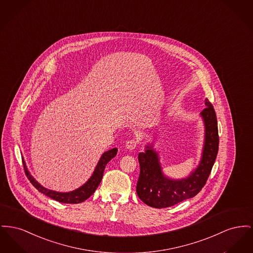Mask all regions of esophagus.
I'll use <instances>...</instances> for the list:
<instances>
[{
    "instance_id": "esophagus-1",
    "label": "esophagus",
    "mask_w": 253,
    "mask_h": 253,
    "mask_svg": "<svg viewBox=\"0 0 253 253\" xmlns=\"http://www.w3.org/2000/svg\"><path fill=\"white\" fill-rule=\"evenodd\" d=\"M138 144V141L137 139H130L126 142V148L129 149V150H134Z\"/></svg>"
}]
</instances>
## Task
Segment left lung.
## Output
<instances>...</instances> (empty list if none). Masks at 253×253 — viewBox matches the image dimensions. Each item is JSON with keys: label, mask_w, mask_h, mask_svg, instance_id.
Instances as JSON below:
<instances>
[{"label": "left lung", "mask_w": 253, "mask_h": 253, "mask_svg": "<svg viewBox=\"0 0 253 253\" xmlns=\"http://www.w3.org/2000/svg\"><path fill=\"white\" fill-rule=\"evenodd\" d=\"M207 107L201 115L206 126V141L202 161L198 168L188 178L174 180L164 177L159 163L158 155L151 146L145 153L138 154L140 166L139 178L136 183V193L149 207L166 208L193 198L207 183L219 149L218 122L215 110L208 98Z\"/></svg>", "instance_id": "1"}]
</instances>
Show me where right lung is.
<instances>
[{
  "mask_svg": "<svg viewBox=\"0 0 253 253\" xmlns=\"http://www.w3.org/2000/svg\"><path fill=\"white\" fill-rule=\"evenodd\" d=\"M117 154H118V149L117 148L112 149V150L105 152L104 154L102 155L99 163L97 164L92 176L90 177L89 180L83 186L79 187L75 191L68 192V193L55 192V191H51V190H48L45 187H43L30 176V173L27 169V166L25 164V162L23 164H24V169H25L27 177L30 179L31 184L39 192L45 194V196H47L57 202L63 203V204H80V203L86 201L92 194L94 193V191L96 190V188L98 187V185L102 179L106 165L113 158H115L117 156Z\"/></svg>",
  "mask_w": 253,
  "mask_h": 253,
  "instance_id": "right-lung-1",
  "label": "right lung"
}]
</instances>
